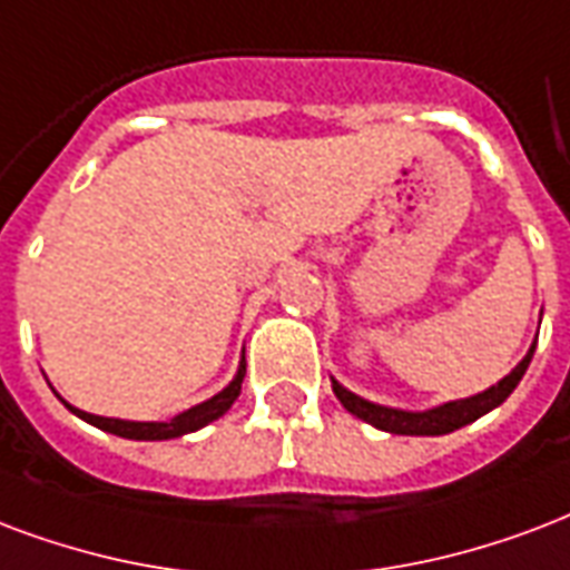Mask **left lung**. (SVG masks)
<instances>
[{"instance_id":"8db88e82","label":"left lung","mask_w":570,"mask_h":570,"mask_svg":"<svg viewBox=\"0 0 570 570\" xmlns=\"http://www.w3.org/2000/svg\"><path fill=\"white\" fill-rule=\"evenodd\" d=\"M538 343V337H535ZM535 343L529 346V353L523 355V362L517 364L514 371L502 376L497 385L478 391L472 397H463V401H449L442 406H433V410H394V406H382V403L364 401L355 391L343 389L341 382L332 376V391L337 394V401L343 403V410L353 412L355 419L367 421L376 430H385V433H394V436H445L451 430H460L478 421L481 415H488L490 410H497L508 401V394L517 389V382L523 380L532 355H535Z\"/></svg>"}]
</instances>
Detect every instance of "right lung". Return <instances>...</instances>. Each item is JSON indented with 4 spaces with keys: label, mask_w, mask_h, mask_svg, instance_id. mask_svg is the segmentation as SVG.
<instances>
[{
    "label": "right lung",
    "mask_w": 570,
    "mask_h": 570,
    "mask_svg": "<svg viewBox=\"0 0 570 570\" xmlns=\"http://www.w3.org/2000/svg\"><path fill=\"white\" fill-rule=\"evenodd\" d=\"M242 380H245V358L238 362V371L233 376L227 389H220L215 397L190 406V410L173 415L169 421H125V419H104V415H92V412H82L77 406H71L68 401H62L68 410L77 415V419L89 421L95 428L107 430L112 436H121V440H140V442H160V440H179L185 433H197L199 428H206L212 421H217L224 412L236 403V397L242 394Z\"/></svg>",
    "instance_id": "1"
}]
</instances>
